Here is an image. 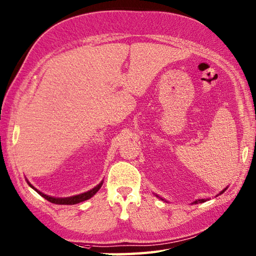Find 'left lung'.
<instances>
[{
    "mask_svg": "<svg viewBox=\"0 0 256 256\" xmlns=\"http://www.w3.org/2000/svg\"><path fill=\"white\" fill-rule=\"evenodd\" d=\"M226 190H228V186H226V188H224L222 190H221V192H219V194H218L217 196H219V195H221V194H222V192H226ZM154 195H156V196L158 198H160V200H163V202H166V200H164V198L160 197V196H158V195H156V194H154ZM206 200H206V198H204V200H196L195 202H192V204H202V202H205Z\"/></svg>",
    "mask_w": 256,
    "mask_h": 256,
    "instance_id": "left-lung-1",
    "label": "left lung"
}]
</instances>
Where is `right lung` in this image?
<instances>
[{"instance_id": "add662e5", "label": "right lung", "mask_w": 256, "mask_h": 256, "mask_svg": "<svg viewBox=\"0 0 256 256\" xmlns=\"http://www.w3.org/2000/svg\"><path fill=\"white\" fill-rule=\"evenodd\" d=\"M26 180H27V184L30 185L34 190H36V192H38V194L40 195L42 197H44V200H47L48 202H52V204H56V205H76V204L82 202H84V200H90V197H93V196L96 194V192H98L100 190L102 185H103V183H104V182L102 180L98 185H96V186L94 187V188L90 190L85 192H82V194H78V195L70 196V197H54V196H49V195H47V194H44L42 192L38 190L35 186H32V185L30 183V180H28L27 178H26Z\"/></svg>"}]
</instances>
